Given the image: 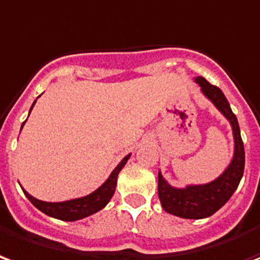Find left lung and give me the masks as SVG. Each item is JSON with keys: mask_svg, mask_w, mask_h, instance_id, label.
I'll list each match as a JSON object with an SVG mask.
<instances>
[{"mask_svg": "<svg viewBox=\"0 0 260 260\" xmlns=\"http://www.w3.org/2000/svg\"><path fill=\"white\" fill-rule=\"evenodd\" d=\"M195 81L201 86L202 92L231 123L234 134V156L230 166L220 177L204 185L173 188L172 185L168 184L162 174H158V195L162 208L168 213L184 219H204L220 209L237 190L245 166V152L240 134V126L226 96L219 87L210 84L204 77H197Z\"/></svg>", "mask_w": 260, "mask_h": 260, "instance_id": "1", "label": "left lung"}]
</instances>
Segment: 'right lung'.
Instances as JSON below:
<instances>
[{
  "instance_id": "add662e5",
  "label": "right lung",
  "mask_w": 260,
  "mask_h": 260,
  "mask_svg": "<svg viewBox=\"0 0 260 260\" xmlns=\"http://www.w3.org/2000/svg\"><path fill=\"white\" fill-rule=\"evenodd\" d=\"M34 104H36V101L33 102L31 109H33ZM31 109H30V111H31ZM23 124H22V127H23ZM128 158H130V153H128L127 156L123 158L122 162L117 165L116 169L112 172L107 181H105L98 190H95L94 192H91V194L87 195V197H83V198L65 201V202H44V201L36 200V198L31 197L29 192H26L23 188H22V190H23L24 195L29 198L30 202H31L37 209H40L43 213H45V215L51 216V217H55V219H59V220H79V219L87 217V216H90L92 215V213L98 212V210H101L102 208L111 201L112 195H113L115 188H116L117 174L122 170L123 166L126 165Z\"/></svg>"
}]
</instances>
